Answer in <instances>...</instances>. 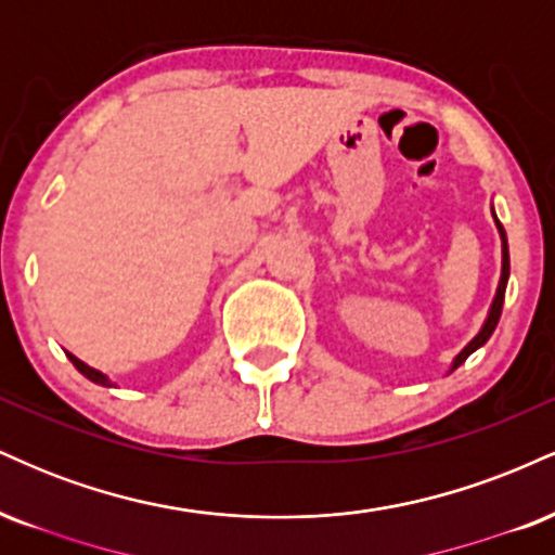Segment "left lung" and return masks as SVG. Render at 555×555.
Returning a JSON list of instances; mask_svg holds the SVG:
<instances>
[{"instance_id":"left-lung-1","label":"left lung","mask_w":555,"mask_h":555,"mask_svg":"<svg viewBox=\"0 0 555 555\" xmlns=\"http://www.w3.org/2000/svg\"><path fill=\"white\" fill-rule=\"evenodd\" d=\"M493 219H495V214H493ZM495 227H499V234H501V282H499V289H495L493 305H490L488 318H486V323H482L480 334H477L475 339L469 341L467 347H464L460 354H456L454 362H451V371H456V367H460L462 362L467 360L469 354L475 352V349H480L482 344H486V341L490 339V334H493L495 326H499L501 308H503V295H506V282H508V245H506V232H503V227H501V221H499V219H495Z\"/></svg>"}]
</instances>
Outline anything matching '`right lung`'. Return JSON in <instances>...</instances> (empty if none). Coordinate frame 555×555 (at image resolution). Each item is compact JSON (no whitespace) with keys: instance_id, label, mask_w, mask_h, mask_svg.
<instances>
[{"instance_id":"obj_1","label":"right lung","mask_w":555,"mask_h":555,"mask_svg":"<svg viewBox=\"0 0 555 555\" xmlns=\"http://www.w3.org/2000/svg\"><path fill=\"white\" fill-rule=\"evenodd\" d=\"M67 358H69V362H73V365H75V367H78V371H80L82 375H86V378H88V380H93V384H99V386H112V380H109V378H106V375H104V373H101V371H95V367H91V365H86V362H82V360H78V358H75V354H69V352H67Z\"/></svg>"}]
</instances>
